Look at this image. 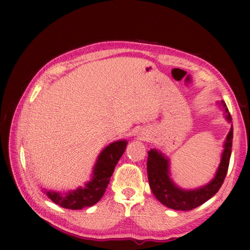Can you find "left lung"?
Here are the masks:
<instances>
[{
  "mask_svg": "<svg viewBox=\"0 0 250 250\" xmlns=\"http://www.w3.org/2000/svg\"><path fill=\"white\" fill-rule=\"evenodd\" d=\"M226 112V119L231 121V116L228 106L222 102ZM233 129L230 128L229 133L226 138L222 160L215 178L206 187H202L195 191H185L177 188L172 183L169 177L168 160L157 150H150L147 160L148 180L151 190L158 201H161L166 207L176 210H191L201 206L206 201L210 199L219 191L228 174L229 160L232 147Z\"/></svg>",
  "mask_w": 250,
  "mask_h": 250,
  "instance_id": "obj_1",
  "label": "left lung"
}]
</instances>
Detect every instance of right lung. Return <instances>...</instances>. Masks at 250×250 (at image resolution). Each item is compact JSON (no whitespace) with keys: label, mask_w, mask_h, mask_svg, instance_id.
Here are the masks:
<instances>
[{"label":"right lung","mask_w":250,"mask_h":250,"mask_svg":"<svg viewBox=\"0 0 250 250\" xmlns=\"http://www.w3.org/2000/svg\"><path fill=\"white\" fill-rule=\"evenodd\" d=\"M126 141H118L105 148L98 157L93 179L84 188L65 195L56 192H46L48 197L58 206L69 209H81L92 207L101 199L109 184L116 166L126 149Z\"/></svg>","instance_id":"obj_1"}]
</instances>
